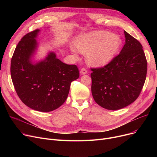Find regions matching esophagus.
Masks as SVG:
<instances>
[{
	"label": "esophagus",
	"instance_id": "34e87169",
	"mask_svg": "<svg viewBox=\"0 0 157 157\" xmlns=\"http://www.w3.org/2000/svg\"><path fill=\"white\" fill-rule=\"evenodd\" d=\"M87 70L85 68H82L80 70V74H82V75H83V74H86L87 73Z\"/></svg>",
	"mask_w": 157,
	"mask_h": 157
}]
</instances>
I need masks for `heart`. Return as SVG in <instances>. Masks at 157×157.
Wrapping results in <instances>:
<instances>
[{
  "label": "heart",
  "mask_w": 157,
  "mask_h": 157,
  "mask_svg": "<svg viewBox=\"0 0 157 157\" xmlns=\"http://www.w3.org/2000/svg\"><path fill=\"white\" fill-rule=\"evenodd\" d=\"M121 45L122 40L118 35L107 31L88 33L79 37L76 42L81 52L88 53V62L95 67L109 63L118 54Z\"/></svg>",
  "instance_id": "b5f03b06"
}]
</instances>
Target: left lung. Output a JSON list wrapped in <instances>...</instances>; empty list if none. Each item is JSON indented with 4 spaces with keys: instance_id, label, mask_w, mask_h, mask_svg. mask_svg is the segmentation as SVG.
I'll return each mask as SVG.
<instances>
[{
    "instance_id": "8db88e82",
    "label": "left lung",
    "mask_w": 157,
    "mask_h": 157,
    "mask_svg": "<svg viewBox=\"0 0 157 157\" xmlns=\"http://www.w3.org/2000/svg\"><path fill=\"white\" fill-rule=\"evenodd\" d=\"M125 44L120 54L102 67L91 68L92 93L102 108L118 110L134 102L144 86L147 60L143 46L124 31Z\"/></svg>"
}]
</instances>
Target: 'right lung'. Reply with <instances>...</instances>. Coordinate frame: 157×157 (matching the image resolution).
<instances>
[{
  "label": "right lung",
  "mask_w": 157,
  "mask_h": 157,
  "mask_svg": "<svg viewBox=\"0 0 157 157\" xmlns=\"http://www.w3.org/2000/svg\"><path fill=\"white\" fill-rule=\"evenodd\" d=\"M37 29L25 35L16 47L11 62V75L16 94L29 108L52 111L67 99L71 82L79 77L76 65L63 63L54 53L32 64L30 58L37 47Z\"/></svg>",
  "instance_id": "1"
}]
</instances>
